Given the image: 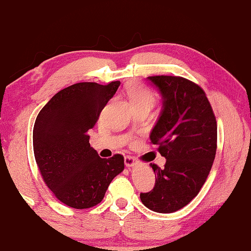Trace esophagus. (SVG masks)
Returning <instances> with one entry per match:
<instances>
[{
  "label": "esophagus",
  "instance_id": "esophagus-1",
  "mask_svg": "<svg viewBox=\"0 0 251 251\" xmlns=\"http://www.w3.org/2000/svg\"><path fill=\"white\" fill-rule=\"evenodd\" d=\"M125 165L127 168H130V167H134V165L136 164V160L133 156H125Z\"/></svg>",
  "mask_w": 251,
  "mask_h": 251
}]
</instances>
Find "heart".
I'll return each mask as SVG.
<instances>
[{"label": "heart", "instance_id": "1", "mask_svg": "<svg viewBox=\"0 0 251 251\" xmlns=\"http://www.w3.org/2000/svg\"><path fill=\"white\" fill-rule=\"evenodd\" d=\"M126 94L135 108L141 106H151L155 104L154 92L142 84L133 83L126 87Z\"/></svg>", "mask_w": 251, "mask_h": 251}]
</instances>
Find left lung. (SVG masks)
I'll return each mask as SVG.
<instances>
[{
  "label": "left lung",
  "mask_w": 251,
  "mask_h": 251,
  "mask_svg": "<svg viewBox=\"0 0 251 251\" xmlns=\"http://www.w3.org/2000/svg\"><path fill=\"white\" fill-rule=\"evenodd\" d=\"M163 99L160 115L151 133L166 158L165 168L151 164L155 186L141 201L160 214L181 209L205 184L217 150V122L201 86L179 76H150Z\"/></svg>",
  "instance_id": "8db88e82"
}]
</instances>
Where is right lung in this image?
I'll return each instance as SVG.
<instances>
[{"mask_svg":"<svg viewBox=\"0 0 251 251\" xmlns=\"http://www.w3.org/2000/svg\"><path fill=\"white\" fill-rule=\"evenodd\" d=\"M121 82L77 83L56 93L41 109L33 128V150L45 184L59 201L76 209L96 206L110 181L124 171L120 154L100 158L88 130L115 95Z\"/></svg>","mask_w":251,"mask_h":251,"instance_id":"right-lung-1","label":"right lung"}]
</instances>
